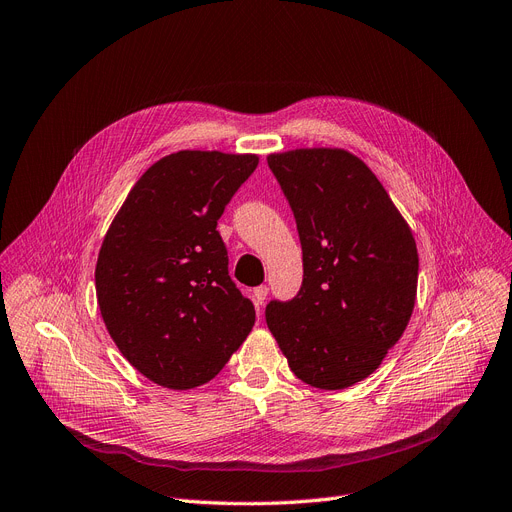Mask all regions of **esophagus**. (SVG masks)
I'll return each mask as SVG.
<instances>
[{"label":"esophagus","instance_id":"34e87169","mask_svg":"<svg viewBox=\"0 0 512 512\" xmlns=\"http://www.w3.org/2000/svg\"><path fill=\"white\" fill-rule=\"evenodd\" d=\"M265 299H268V286H257L253 291V301L257 307L265 305Z\"/></svg>","mask_w":512,"mask_h":512}]
</instances>
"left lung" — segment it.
<instances>
[{"label": "left lung", "instance_id": "8db88e82", "mask_svg": "<svg viewBox=\"0 0 512 512\" xmlns=\"http://www.w3.org/2000/svg\"><path fill=\"white\" fill-rule=\"evenodd\" d=\"M293 209L303 282L270 301L268 322L303 383L337 391L364 381L410 322L418 253L406 219L364 161L341 148L270 154Z\"/></svg>", "mask_w": 512, "mask_h": 512}]
</instances>
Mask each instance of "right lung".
I'll return each instance as SVG.
<instances>
[{
  "label": "right lung",
  "instance_id": "right-lung-1",
  "mask_svg": "<svg viewBox=\"0 0 512 512\" xmlns=\"http://www.w3.org/2000/svg\"><path fill=\"white\" fill-rule=\"evenodd\" d=\"M257 163L255 154L173 152L140 177L104 236L100 314L152 383L205 385L249 337L255 307L228 274L217 219Z\"/></svg>",
  "mask_w": 512,
  "mask_h": 512
}]
</instances>
